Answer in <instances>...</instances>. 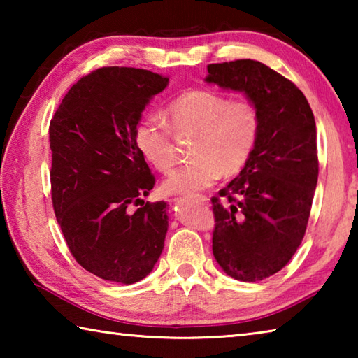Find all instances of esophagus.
<instances>
[{
	"label": "esophagus",
	"instance_id": "1",
	"mask_svg": "<svg viewBox=\"0 0 358 358\" xmlns=\"http://www.w3.org/2000/svg\"><path fill=\"white\" fill-rule=\"evenodd\" d=\"M196 199H197V201H201L202 203L207 202V197H205V196H196Z\"/></svg>",
	"mask_w": 358,
	"mask_h": 358
}]
</instances>
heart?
Returning <instances> with one entry per match:
<instances>
[{
    "label": "heart",
    "mask_w": 358,
    "mask_h": 358,
    "mask_svg": "<svg viewBox=\"0 0 358 358\" xmlns=\"http://www.w3.org/2000/svg\"><path fill=\"white\" fill-rule=\"evenodd\" d=\"M169 126L177 136H194L191 162L173 171L162 183L166 194L207 189L220 177H235L248 166L260 137V113L251 101H232L210 90H189L167 106ZM171 129L156 118H143L134 143L150 166L167 173L175 164Z\"/></svg>",
    "instance_id": "b5f03b06"
}]
</instances>
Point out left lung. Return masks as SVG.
Instances as JSON below:
<instances>
[{
	"mask_svg": "<svg viewBox=\"0 0 358 358\" xmlns=\"http://www.w3.org/2000/svg\"><path fill=\"white\" fill-rule=\"evenodd\" d=\"M208 83L243 92L260 113L256 151L237 178L211 197L213 256L229 276L275 275L305 237L317 185L316 121L299 88L254 59L208 64Z\"/></svg>",
	"mask_w": 358,
	"mask_h": 358,
	"instance_id": "obj_1",
	"label": "left lung"
}]
</instances>
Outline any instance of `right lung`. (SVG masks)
I'll use <instances>...</instances> for the list:
<instances>
[{"label": "right lung", "instance_id": "right-lung-1", "mask_svg": "<svg viewBox=\"0 0 358 358\" xmlns=\"http://www.w3.org/2000/svg\"><path fill=\"white\" fill-rule=\"evenodd\" d=\"M167 83L147 69H96L72 85L50 121L57 221L77 264L106 281L143 280L164 248L167 203L143 201L156 180L134 132Z\"/></svg>", "mask_w": 358, "mask_h": 358}]
</instances>
